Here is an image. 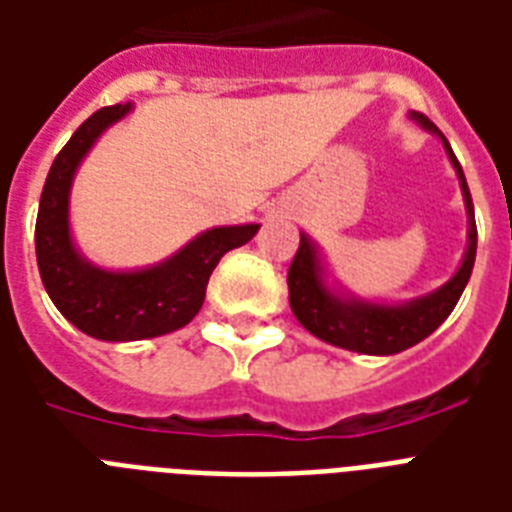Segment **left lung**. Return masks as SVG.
Wrapping results in <instances>:
<instances>
[{"label": "left lung", "mask_w": 512, "mask_h": 512, "mask_svg": "<svg viewBox=\"0 0 512 512\" xmlns=\"http://www.w3.org/2000/svg\"><path fill=\"white\" fill-rule=\"evenodd\" d=\"M409 119L420 124L433 138L441 140L446 159L452 162L457 180H460L462 201H465V212H468V244H465L460 268L454 271L452 279L428 295L401 300V303L366 300V297L350 292L348 287H342L332 276L327 257L305 231H300V249L289 265V305H292L295 319L313 337H319L335 348L364 353V356H393V353H401L433 335L444 324L446 316L454 311L462 289L468 287L473 263H476V215H473V199H470L465 172H462L449 140L444 138V132L438 130L428 116L409 111Z\"/></svg>", "instance_id": "1"}]
</instances>
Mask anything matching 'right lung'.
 <instances>
[{"label": "right lung", "instance_id": "add662e5", "mask_svg": "<svg viewBox=\"0 0 512 512\" xmlns=\"http://www.w3.org/2000/svg\"><path fill=\"white\" fill-rule=\"evenodd\" d=\"M132 103L100 108L71 135L44 180L36 215V263L47 295L79 332L106 342L170 335L199 313L207 281L231 249L260 225H217L154 265L103 268L76 247L71 231L74 177L103 132L132 114Z\"/></svg>", "mask_w": 512, "mask_h": 512}]
</instances>
